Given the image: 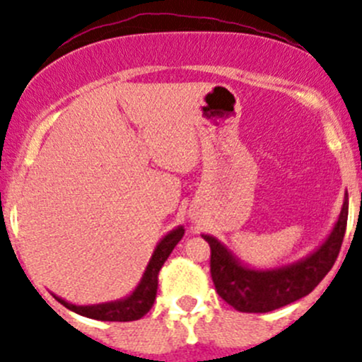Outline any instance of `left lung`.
<instances>
[{"mask_svg":"<svg viewBox=\"0 0 362 362\" xmlns=\"http://www.w3.org/2000/svg\"><path fill=\"white\" fill-rule=\"evenodd\" d=\"M349 216L345 193L340 216L329 235L310 255L274 268H255L242 262L221 240L202 233L211 245V277L219 296L238 312H272L307 296L326 277L340 252Z\"/></svg>","mask_w":362,"mask_h":362,"instance_id":"obj_1","label":"left lung"}]
</instances>
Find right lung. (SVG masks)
<instances>
[{
  "instance_id": "add662e5",
  "label": "right lung",
  "mask_w": 362,
  "mask_h": 362,
  "mask_svg": "<svg viewBox=\"0 0 362 362\" xmlns=\"http://www.w3.org/2000/svg\"><path fill=\"white\" fill-rule=\"evenodd\" d=\"M185 235V226L180 225L174 230H170L167 235L160 238L156 244L153 255H151L150 262H148L146 270H144L143 277H141L139 284L136 286L132 293L127 294L125 298L115 301H106V303L98 305H74L69 301L62 300V298L55 296L59 303L64 305L74 314H80L88 319L98 320H113V322H127V320H137L143 315L150 312L153 307V301L156 298V288H158V272L163 267L165 259L176 247L177 242Z\"/></svg>"
}]
</instances>
